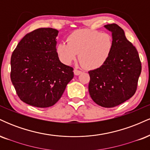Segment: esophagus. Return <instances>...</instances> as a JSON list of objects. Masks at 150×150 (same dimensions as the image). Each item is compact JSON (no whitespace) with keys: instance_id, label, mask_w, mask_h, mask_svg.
Listing matches in <instances>:
<instances>
[{"instance_id":"esophagus-1","label":"esophagus","mask_w":150,"mask_h":150,"mask_svg":"<svg viewBox=\"0 0 150 150\" xmlns=\"http://www.w3.org/2000/svg\"><path fill=\"white\" fill-rule=\"evenodd\" d=\"M81 73H82V71H81V70H77V68H75V69H74V74H75V75H79Z\"/></svg>"}]
</instances>
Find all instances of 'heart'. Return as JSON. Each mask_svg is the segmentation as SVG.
Here are the masks:
<instances>
[{"label": "heart", "mask_w": 150, "mask_h": 150, "mask_svg": "<svg viewBox=\"0 0 150 150\" xmlns=\"http://www.w3.org/2000/svg\"><path fill=\"white\" fill-rule=\"evenodd\" d=\"M67 42H60L56 51L60 60L69 65L79 53L80 63L89 70L100 68L106 63L113 49L111 36L105 32L80 29L71 32Z\"/></svg>", "instance_id": "heart-1"}]
</instances>
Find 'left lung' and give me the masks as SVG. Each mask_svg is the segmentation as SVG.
Masks as SVG:
<instances>
[{
	"instance_id": "1",
	"label": "left lung",
	"mask_w": 150,
	"mask_h": 150,
	"mask_svg": "<svg viewBox=\"0 0 150 150\" xmlns=\"http://www.w3.org/2000/svg\"><path fill=\"white\" fill-rule=\"evenodd\" d=\"M112 33L113 49L107 61L97 69L89 70V92L96 104L112 108L134 95L142 65L138 52L116 24L104 25Z\"/></svg>"
}]
</instances>
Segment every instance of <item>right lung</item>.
<instances>
[{"mask_svg":"<svg viewBox=\"0 0 150 150\" xmlns=\"http://www.w3.org/2000/svg\"><path fill=\"white\" fill-rule=\"evenodd\" d=\"M58 34L53 28L32 31L22 38L12 54V83L20 99L32 106L54 105L74 77L73 68L58 58Z\"/></svg>","mask_w":150,"mask_h":150,"instance_id":"1","label":"right lung"}]
</instances>
